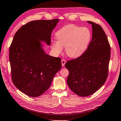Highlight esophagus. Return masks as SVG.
I'll return each instance as SVG.
<instances>
[{
    "label": "esophagus",
    "instance_id": "34e87169",
    "mask_svg": "<svg viewBox=\"0 0 121 121\" xmlns=\"http://www.w3.org/2000/svg\"><path fill=\"white\" fill-rule=\"evenodd\" d=\"M61 65H62V66H64L65 64H66V61L65 60H61Z\"/></svg>",
    "mask_w": 121,
    "mask_h": 121
}]
</instances>
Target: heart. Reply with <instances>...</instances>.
<instances>
[{
  "label": "heart",
  "mask_w": 121,
  "mask_h": 121,
  "mask_svg": "<svg viewBox=\"0 0 121 121\" xmlns=\"http://www.w3.org/2000/svg\"><path fill=\"white\" fill-rule=\"evenodd\" d=\"M56 37L57 41L52 42L51 46L54 53L60 54L63 51V47H66L68 56L76 58L82 55L87 49L92 34L88 27L68 24L56 32Z\"/></svg>",
  "instance_id": "obj_1"
}]
</instances>
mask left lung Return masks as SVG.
I'll use <instances>...</instances> for the list:
<instances>
[{"label": "left lung", "instance_id": "1", "mask_svg": "<svg viewBox=\"0 0 121 121\" xmlns=\"http://www.w3.org/2000/svg\"><path fill=\"white\" fill-rule=\"evenodd\" d=\"M92 25V39L80 56L65 64L69 72L67 82L77 95L87 97L95 93L105 82L108 76L110 47L105 32L100 25Z\"/></svg>", "mask_w": 121, "mask_h": 121}]
</instances>
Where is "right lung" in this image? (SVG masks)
Returning a JSON list of instances; mask_svg holds the SVG:
<instances>
[{
  "instance_id": "right-lung-1",
  "label": "right lung",
  "mask_w": 121,
  "mask_h": 121,
  "mask_svg": "<svg viewBox=\"0 0 121 121\" xmlns=\"http://www.w3.org/2000/svg\"><path fill=\"white\" fill-rule=\"evenodd\" d=\"M59 19L29 22L16 32L9 47L12 80L31 97L41 95L61 68V58L45 53L42 42L51 44V35Z\"/></svg>"
}]
</instances>
